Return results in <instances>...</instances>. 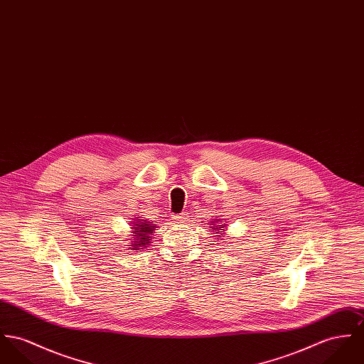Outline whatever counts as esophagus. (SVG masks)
<instances>
[{
	"label": "esophagus",
	"instance_id": "34e87169",
	"mask_svg": "<svg viewBox=\"0 0 364 364\" xmlns=\"http://www.w3.org/2000/svg\"><path fill=\"white\" fill-rule=\"evenodd\" d=\"M187 219H188L187 213H178V215H174V216H173V220H174L176 223H186Z\"/></svg>",
	"mask_w": 364,
	"mask_h": 364
}]
</instances>
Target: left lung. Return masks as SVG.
<instances>
[{
    "label": "left lung",
    "instance_id": "1",
    "mask_svg": "<svg viewBox=\"0 0 364 364\" xmlns=\"http://www.w3.org/2000/svg\"><path fill=\"white\" fill-rule=\"evenodd\" d=\"M209 223H210V225H209L210 230H215L218 234L222 235V231H220V230H223V225H222L219 219H213V220H210ZM220 235H219V237H220ZM222 237H223V235H222Z\"/></svg>",
    "mask_w": 364,
    "mask_h": 364
}]
</instances>
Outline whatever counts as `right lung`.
<instances>
[{
    "label": "right lung",
    "instance_id": "right-lung-1",
    "mask_svg": "<svg viewBox=\"0 0 364 364\" xmlns=\"http://www.w3.org/2000/svg\"><path fill=\"white\" fill-rule=\"evenodd\" d=\"M134 222H132L133 224V238L130 240H134L132 241V248L133 250H144V247H148L149 242H151V235L154 234L152 231L156 230V225L152 224V222L146 220V219H142V218H133Z\"/></svg>",
    "mask_w": 364,
    "mask_h": 364
}]
</instances>
